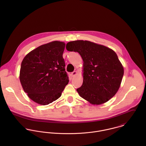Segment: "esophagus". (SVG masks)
<instances>
[{
	"mask_svg": "<svg viewBox=\"0 0 146 146\" xmlns=\"http://www.w3.org/2000/svg\"><path fill=\"white\" fill-rule=\"evenodd\" d=\"M76 74H77V71H74V72H72L71 73V75H72V77L75 76Z\"/></svg>",
	"mask_w": 146,
	"mask_h": 146,
	"instance_id": "esophagus-1",
	"label": "esophagus"
}]
</instances>
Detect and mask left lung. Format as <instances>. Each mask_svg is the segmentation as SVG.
Masks as SVG:
<instances>
[{"label": "left lung", "instance_id": "1", "mask_svg": "<svg viewBox=\"0 0 146 146\" xmlns=\"http://www.w3.org/2000/svg\"><path fill=\"white\" fill-rule=\"evenodd\" d=\"M68 51L78 52L83 60V83L77 89L79 96L92 104H104L117 92L124 67L111 48L88 40L68 42Z\"/></svg>", "mask_w": 146, "mask_h": 146}]
</instances>
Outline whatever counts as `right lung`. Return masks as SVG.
Masks as SVG:
<instances>
[{
	"label": "right lung",
	"mask_w": 146,
	"mask_h": 146,
	"mask_svg": "<svg viewBox=\"0 0 146 146\" xmlns=\"http://www.w3.org/2000/svg\"><path fill=\"white\" fill-rule=\"evenodd\" d=\"M64 42L53 41L30 52L23 59L20 80L34 102L47 105L58 99L69 82L63 53Z\"/></svg>",
	"instance_id": "obj_1"
}]
</instances>
